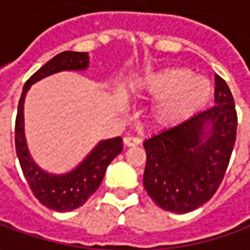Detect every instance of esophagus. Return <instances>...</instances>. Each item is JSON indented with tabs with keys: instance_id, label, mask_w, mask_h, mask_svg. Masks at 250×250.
Returning <instances> with one entry per match:
<instances>
[{
	"instance_id": "1",
	"label": "esophagus",
	"mask_w": 250,
	"mask_h": 250,
	"mask_svg": "<svg viewBox=\"0 0 250 250\" xmlns=\"http://www.w3.org/2000/svg\"><path fill=\"white\" fill-rule=\"evenodd\" d=\"M123 143H125V146L127 147L138 146V145H141V139H139V138H135V136H125V139H123Z\"/></svg>"
}]
</instances>
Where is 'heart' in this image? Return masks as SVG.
<instances>
[{"label": "heart", "instance_id": "1", "mask_svg": "<svg viewBox=\"0 0 250 250\" xmlns=\"http://www.w3.org/2000/svg\"><path fill=\"white\" fill-rule=\"evenodd\" d=\"M213 84L204 76L184 66H168L147 73L136 87V93L155 100L150 119L161 127L184 123L208 104L213 95Z\"/></svg>", "mask_w": 250, "mask_h": 250}]
</instances>
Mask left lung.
<instances>
[{"label":"left lung","mask_w":250,"mask_h":250,"mask_svg":"<svg viewBox=\"0 0 250 250\" xmlns=\"http://www.w3.org/2000/svg\"><path fill=\"white\" fill-rule=\"evenodd\" d=\"M214 103L143 142V186L163 210L184 214L209 201L224 178L236 142L237 114L228 84L214 76Z\"/></svg>","instance_id":"1"}]
</instances>
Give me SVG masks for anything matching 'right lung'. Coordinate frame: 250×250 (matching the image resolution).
I'll list each match as a JSON object with an SVG mask.
<instances>
[{"label":"right lung","instance_id":"1","mask_svg":"<svg viewBox=\"0 0 250 250\" xmlns=\"http://www.w3.org/2000/svg\"><path fill=\"white\" fill-rule=\"evenodd\" d=\"M89 66L88 52L65 51L59 53L29 77L22 88L16 118V152L26 182L35 197L48 209L60 213L72 211L87 202L99 188L105 170L123 150L122 138L102 139L82 162L65 173H49L32 158L25 136L24 105L30 87L42 79L59 72H83Z\"/></svg>","mask_w":250,"mask_h":250}]
</instances>
